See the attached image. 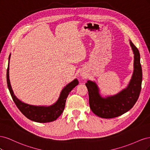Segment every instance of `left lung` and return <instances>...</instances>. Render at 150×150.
Returning a JSON list of instances; mask_svg holds the SVG:
<instances>
[{
	"instance_id": "8db88e82",
	"label": "left lung",
	"mask_w": 150,
	"mask_h": 150,
	"mask_svg": "<svg viewBox=\"0 0 150 150\" xmlns=\"http://www.w3.org/2000/svg\"><path fill=\"white\" fill-rule=\"evenodd\" d=\"M134 54V71L127 88L114 96L103 98L97 84L91 81L86 83L89 94L91 110L103 118H113L122 115L133 107L137 101L142 89V69L138 49L129 41Z\"/></svg>"
}]
</instances>
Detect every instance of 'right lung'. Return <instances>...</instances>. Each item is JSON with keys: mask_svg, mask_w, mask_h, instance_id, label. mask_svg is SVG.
<instances>
[{"mask_svg": "<svg viewBox=\"0 0 150 150\" xmlns=\"http://www.w3.org/2000/svg\"><path fill=\"white\" fill-rule=\"evenodd\" d=\"M11 54L8 57V64L7 70V83L13 102L20 111L30 120L38 122H48L55 121L64 111L66 99L71 90L79 84V81L75 79L63 88L59 97L58 100L49 106H33L24 103L20 101L13 94L9 80V60Z\"/></svg>", "mask_w": 150, "mask_h": 150, "instance_id": "add662e5", "label": "right lung"}]
</instances>
